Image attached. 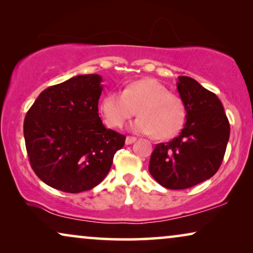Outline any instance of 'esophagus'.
<instances>
[{
  "mask_svg": "<svg viewBox=\"0 0 253 253\" xmlns=\"http://www.w3.org/2000/svg\"><path fill=\"white\" fill-rule=\"evenodd\" d=\"M134 141H136V138H134V137H130V136H127V137L126 138V145L132 144V143H134Z\"/></svg>",
  "mask_w": 253,
  "mask_h": 253,
  "instance_id": "obj_1",
  "label": "esophagus"
}]
</instances>
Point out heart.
<instances>
[{
  "label": "heart",
  "mask_w": 253,
  "mask_h": 253,
  "mask_svg": "<svg viewBox=\"0 0 253 253\" xmlns=\"http://www.w3.org/2000/svg\"><path fill=\"white\" fill-rule=\"evenodd\" d=\"M106 124L122 126L134 114L139 117L130 126L137 133L153 134L167 139L181 129L185 120L184 103L177 95L153 78H145L127 84L122 93L109 92L99 106Z\"/></svg>",
  "instance_id": "obj_1"
}]
</instances>
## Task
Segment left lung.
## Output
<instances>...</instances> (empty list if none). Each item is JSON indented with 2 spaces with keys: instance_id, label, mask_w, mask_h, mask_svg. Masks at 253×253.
<instances>
[{
  "instance_id": "1",
  "label": "left lung",
  "mask_w": 253,
  "mask_h": 253,
  "mask_svg": "<svg viewBox=\"0 0 253 253\" xmlns=\"http://www.w3.org/2000/svg\"><path fill=\"white\" fill-rule=\"evenodd\" d=\"M177 91L185 107L181 133L155 146L150 170L155 181L167 189L182 190L199 184L220 168L230 126L219 98L198 82L179 76Z\"/></svg>"
}]
</instances>
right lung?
<instances>
[{"instance_id":"right-lung-1","label":"right lung","mask_w":253,"mask_h":253,"mask_svg":"<svg viewBox=\"0 0 253 253\" xmlns=\"http://www.w3.org/2000/svg\"><path fill=\"white\" fill-rule=\"evenodd\" d=\"M100 75L75 76L40 93L24 121L31 167L43 183L69 193L91 190L110 170L126 136L99 117Z\"/></svg>"}]
</instances>
